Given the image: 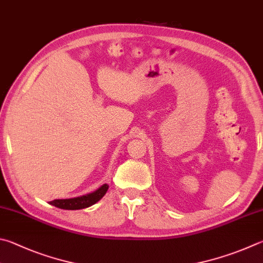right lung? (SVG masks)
I'll return each mask as SVG.
<instances>
[{"label": "right lung", "mask_w": 263, "mask_h": 263, "mask_svg": "<svg viewBox=\"0 0 263 263\" xmlns=\"http://www.w3.org/2000/svg\"><path fill=\"white\" fill-rule=\"evenodd\" d=\"M108 187L109 186L107 184H103L92 193L80 195V197L71 199H56L52 200L49 203L51 206H55L61 209H66V211H77V209L87 208L89 206H92V204L97 203L99 200H101L103 198V195L107 193Z\"/></svg>", "instance_id": "right-lung-1"}]
</instances>
